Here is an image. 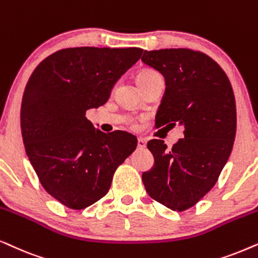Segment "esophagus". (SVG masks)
Here are the masks:
<instances>
[{"instance_id": "1", "label": "esophagus", "mask_w": 258, "mask_h": 258, "mask_svg": "<svg viewBox=\"0 0 258 258\" xmlns=\"http://www.w3.org/2000/svg\"><path fill=\"white\" fill-rule=\"evenodd\" d=\"M137 146H138V149H140V150L145 149V147H146V142L143 138H138V144H137Z\"/></svg>"}]
</instances>
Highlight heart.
Listing matches in <instances>:
<instances>
[{
  "mask_svg": "<svg viewBox=\"0 0 258 258\" xmlns=\"http://www.w3.org/2000/svg\"><path fill=\"white\" fill-rule=\"evenodd\" d=\"M156 75H159V74H158L157 72H154V71H150V70L142 71V72H140V73L138 74V82L142 81V80H145V79L156 77ZM131 126H132V127H136L135 123H132Z\"/></svg>",
  "mask_w": 258,
  "mask_h": 258,
  "instance_id": "1",
  "label": "heart"
}]
</instances>
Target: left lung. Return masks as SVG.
I'll list each match as a JSON object with an SVG mask.
<instances>
[{"mask_svg": "<svg viewBox=\"0 0 258 258\" xmlns=\"http://www.w3.org/2000/svg\"><path fill=\"white\" fill-rule=\"evenodd\" d=\"M142 61L166 82L156 128L184 127V137L171 150L163 140L147 143L154 165L143 173V183L151 198L181 212L215 186L229 159L237 127L235 95L225 72L202 51L145 50Z\"/></svg>", "mask_w": 258, "mask_h": 258, "instance_id": "left-lung-1", "label": "left lung"}]
</instances>
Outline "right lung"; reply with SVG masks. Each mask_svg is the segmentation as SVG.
<instances>
[{
	"label": "right lung",
	"mask_w": 258,
	"mask_h": 258,
	"mask_svg": "<svg viewBox=\"0 0 258 258\" xmlns=\"http://www.w3.org/2000/svg\"><path fill=\"white\" fill-rule=\"evenodd\" d=\"M142 48L75 47L41 61L21 104L25 149L44 190L81 210L107 194L113 174L137 147L135 136L99 131L86 112L107 102Z\"/></svg>",
	"instance_id": "right-lung-1"
}]
</instances>
